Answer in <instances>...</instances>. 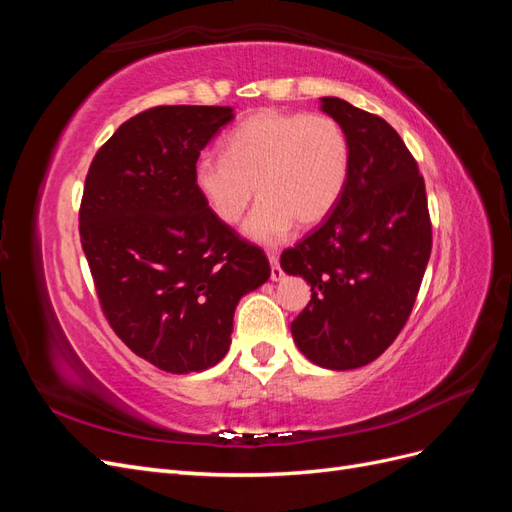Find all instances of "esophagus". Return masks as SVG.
<instances>
[{
	"instance_id": "obj_1",
	"label": "esophagus",
	"mask_w": 512,
	"mask_h": 512,
	"mask_svg": "<svg viewBox=\"0 0 512 512\" xmlns=\"http://www.w3.org/2000/svg\"><path fill=\"white\" fill-rule=\"evenodd\" d=\"M267 256H269V262H271V280L273 282H280L282 277H284V271L280 269V258H277L275 252H269Z\"/></svg>"
}]
</instances>
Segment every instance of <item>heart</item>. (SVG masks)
<instances>
[{
  "label": "heart",
  "mask_w": 512,
  "mask_h": 512,
  "mask_svg": "<svg viewBox=\"0 0 512 512\" xmlns=\"http://www.w3.org/2000/svg\"><path fill=\"white\" fill-rule=\"evenodd\" d=\"M350 143L329 115L252 113L222 143V158H198L192 181L215 220L237 224L254 194L260 203L243 232L262 245L280 243L299 224H322L342 200Z\"/></svg>",
  "instance_id": "b5f03b06"
}]
</instances>
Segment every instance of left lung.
I'll return each mask as SVG.
<instances>
[{
    "label": "left lung",
    "mask_w": 512,
    "mask_h": 512,
    "mask_svg": "<svg viewBox=\"0 0 512 512\" xmlns=\"http://www.w3.org/2000/svg\"><path fill=\"white\" fill-rule=\"evenodd\" d=\"M320 108L348 136L346 192L280 265L312 286L290 324L294 344L339 371L376 361L404 329L429 262L431 222L425 181L389 123L342 98H320Z\"/></svg>",
    "instance_id": "obj_1"
}]
</instances>
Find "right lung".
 <instances>
[{"mask_svg":"<svg viewBox=\"0 0 512 512\" xmlns=\"http://www.w3.org/2000/svg\"><path fill=\"white\" fill-rule=\"evenodd\" d=\"M230 106H156L96 153L79 213L102 312L134 354L168 374L205 371L230 346L243 294L269 260L198 196L192 170Z\"/></svg>","mask_w":512,"mask_h":512,"instance_id":"obj_1","label":"right lung"}]
</instances>
